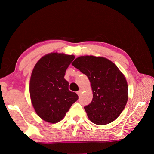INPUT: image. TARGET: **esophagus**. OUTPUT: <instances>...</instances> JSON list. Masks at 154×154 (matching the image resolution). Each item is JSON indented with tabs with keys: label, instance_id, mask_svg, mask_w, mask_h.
Masks as SVG:
<instances>
[{
	"label": "esophagus",
	"instance_id": "34e87169",
	"mask_svg": "<svg viewBox=\"0 0 154 154\" xmlns=\"http://www.w3.org/2000/svg\"><path fill=\"white\" fill-rule=\"evenodd\" d=\"M82 90L80 89V90H79V91H77V94H78V96H80V95H81V93H82Z\"/></svg>",
	"mask_w": 154,
	"mask_h": 154
}]
</instances>
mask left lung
<instances>
[{
  "instance_id": "8db88e82",
  "label": "left lung",
  "mask_w": 154,
  "mask_h": 154,
  "mask_svg": "<svg viewBox=\"0 0 154 154\" xmlns=\"http://www.w3.org/2000/svg\"><path fill=\"white\" fill-rule=\"evenodd\" d=\"M72 65L91 82L93 99L84 106L89 119L102 125L114 121L128 100V85L124 75L114 63L102 57L81 56Z\"/></svg>"
}]
</instances>
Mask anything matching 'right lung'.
Masks as SVG:
<instances>
[{"label": "right lung", "instance_id": "1", "mask_svg": "<svg viewBox=\"0 0 154 154\" xmlns=\"http://www.w3.org/2000/svg\"><path fill=\"white\" fill-rule=\"evenodd\" d=\"M75 57L73 55L51 53L44 55L32 70L29 91L36 113L51 123L60 122L78 99L69 89L65 79L66 70Z\"/></svg>", "mask_w": 154, "mask_h": 154}]
</instances>
